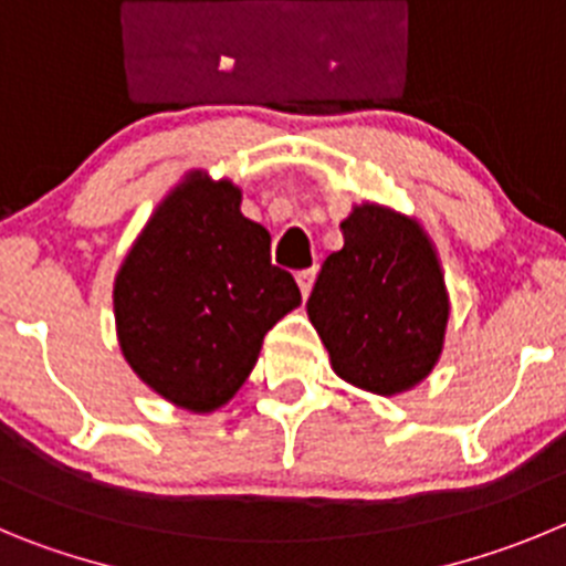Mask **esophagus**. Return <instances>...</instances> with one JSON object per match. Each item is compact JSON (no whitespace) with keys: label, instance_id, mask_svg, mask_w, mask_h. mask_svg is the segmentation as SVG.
Masks as SVG:
<instances>
[{"label":"esophagus","instance_id":"esophagus-1","mask_svg":"<svg viewBox=\"0 0 566 566\" xmlns=\"http://www.w3.org/2000/svg\"><path fill=\"white\" fill-rule=\"evenodd\" d=\"M298 287H302L304 295H310V290H313V282H315V268H307V271L298 273Z\"/></svg>","mask_w":566,"mask_h":566}]
</instances>
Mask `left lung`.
<instances>
[{"instance_id": "obj_1", "label": "left lung", "mask_w": 566, "mask_h": 566, "mask_svg": "<svg viewBox=\"0 0 566 566\" xmlns=\"http://www.w3.org/2000/svg\"><path fill=\"white\" fill-rule=\"evenodd\" d=\"M344 248L321 264L307 315L346 384L397 395L420 384L442 353L448 293L420 226L380 206H358Z\"/></svg>"}]
</instances>
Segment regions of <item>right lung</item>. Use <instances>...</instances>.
I'll list each match as a JSON object with an SVG mask.
<instances>
[{"label": "right lung", "instance_id": "right-lung-1", "mask_svg": "<svg viewBox=\"0 0 566 566\" xmlns=\"http://www.w3.org/2000/svg\"><path fill=\"white\" fill-rule=\"evenodd\" d=\"M239 202L237 186L195 171L160 202L115 279L126 360L188 411L228 403L268 329L302 304L295 279L271 264V233Z\"/></svg>", "mask_w": 566, "mask_h": 566}]
</instances>
